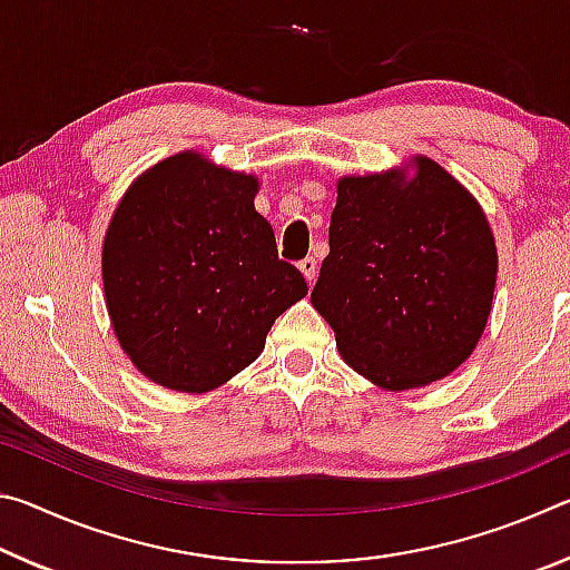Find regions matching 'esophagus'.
I'll return each instance as SVG.
<instances>
[{
  "label": "esophagus",
  "instance_id": "esophagus-1",
  "mask_svg": "<svg viewBox=\"0 0 570 570\" xmlns=\"http://www.w3.org/2000/svg\"><path fill=\"white\" fill-rule=\"evenodd\" d=\"M298 272H302L306 282L312 284L314 278H316V258L314 256H306L304 262H298Z\"/></svg>",
  "mask_w": 570,
  "mask_h": 570
}]
</instances>
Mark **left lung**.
<instances>
[{"label": "left lung", "instance_id": "obj_1", "mask_svg": "<svg viewBox=\"0 0 570 570\" xmlns=\"http://www.w3.org/2000/svg\"><path fill=\"white\" fill-rule=\"evenodd\" d=\"M336 183L312 304L356 374L404 392L445 380L485 332L498 276L493 230L475 196L414 156Z\"/></svg>", "mask_w": 570, "mask_h": 570}]
</instances>
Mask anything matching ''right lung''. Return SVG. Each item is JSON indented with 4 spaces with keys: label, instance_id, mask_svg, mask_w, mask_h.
Listing matches in <instances>:
<instances>
[{
    "label": "right lung",
    "instance_id": "add662e5",
    "mask_svg": "<svg viewBox=\"0 0 570 570\" xmlns=\"http://www.w3.org/2000/svg\"><path fill=\"white\" fill-rule=\"evenodd\" d=\"M258 178L183 150L140 173L102 240V288L122 352L173 392L218 390L306 296L254 208Z\"/></svg>",
    "mask_w": 570,
    "mask_h": 570
}]
</instances>
